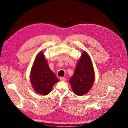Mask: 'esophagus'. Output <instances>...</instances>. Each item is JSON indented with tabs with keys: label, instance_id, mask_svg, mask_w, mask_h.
<instances>
[{
	"label": "esophagus",
	"instance_id": "34e87169",
	"mask_svg": "<svg viewBox=\"0 0 128 128\" xmlns=\"http://www.w3.org/2000/svg\"><path fill=\"white\" fill-rule=\"evenodd\" d=\"M60 80H61V81H65V80H66V78L65 77H60Z\"/></svg>",
	"mask_w": 128,
	"mask_h": 128
}]
</instances>
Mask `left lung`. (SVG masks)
Here are the masks:
<instances>
[{
	"label": "left lung",
	"mask_w": 128,
	"mask_h": 128,
	"mask_svg": "<svg viewBox=\"0 0 128 128\" xmlns=\"http://www.w3.org/2000/svg\"><path fill=\"white\" fill-rule=\"evenodd\" d=\"M94 77L91 60L88 54L84 52L77 62L74 74L70 79L74 92L79 96L86 94L92 88Z\"/></svg>",
	"instance_id": "obj_1"
}]
</instances>
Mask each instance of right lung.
Here are the masks:
<instances>
[{"label": "right lung", "mask_w": 128, "mask_h": 128, "mask_svg": "<svg viewBox=\"0 0 128 128\" xmlns=\"http://www.w3.org/2000/svg\"><path fill=\"white\" fill-rule=\"evenodd\" d=\"M30 80L34 90L43 96L48 94L53 85L58 82L55 74L50 69L42 52H40L35 59Z\"/></svg>", "instance_id": "obj_1"}]
</instances>
